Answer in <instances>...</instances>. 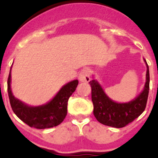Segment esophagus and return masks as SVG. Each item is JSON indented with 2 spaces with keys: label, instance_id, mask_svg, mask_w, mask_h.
<instances>
[{
  "label": "esophagus",
  "instance_id": "obj_1",
  "mask_svg": "<svg viewBox=\"0 0 158 158\" xmlns=\"http://www.w3.org/2000/svg\"><path fill=\"white\" fill-rule=\"evenodd\" d=\"M79 81L81 82H89L90 81V71L88 69H84L79 73Z\"/></svg>",
  "mask_w": 158,
  "mask_h": 158
}]
</instances>
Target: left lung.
<instances>
[{
  "mask_svg": "<svg viewBox=\"0 0 158 158\" xmlns=\"http://www.w3.org/2000/svg\"><path fill=\"white\" fill-rule=\"evenodd\" d=\"M146 64V81L143 91L128 103H116L105 94L96 80L89 82L92 89L93 114L100 123L112 127L121 128L133 122L144 111L150 90V72Z\"/></svg>",
  "mask_w": 158,
  "mask_h": 158,
  "instance_id": "left-lung-1",
  "label": "left lung"
}]
</instances>
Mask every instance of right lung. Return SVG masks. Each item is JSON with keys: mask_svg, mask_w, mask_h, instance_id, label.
Here are the masks:
<instances>
[{"mask_svg": "<svg viewBox=\"0 0 158 158\" xmlns=\"http://www.w3.org/2000/svg\"><path fill=\"white\" fill-rule=\"evenodd\" d=\"M12 69V67H11ZM78 81L67 83L47 104L31 107L14 97L11 90V69L8 78V93L11 107L16 116L31 127L46 129L59 125L67 115L68 100L74 93Z\"/></svg>", "mask_w": 158, "mask_h": 158, "instance_id": "1", "label": "right lung"}]
</instances>
